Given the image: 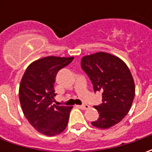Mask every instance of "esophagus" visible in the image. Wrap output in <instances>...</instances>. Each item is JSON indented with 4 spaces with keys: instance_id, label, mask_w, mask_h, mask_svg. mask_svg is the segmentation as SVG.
<instances>
[{
    "instance_id": "obj_1",
    "label": "esophagus",
    "mask_w": 152,
    "mask_h": 152,
    "mask_svg": "<svg viewBox=\"0 0 152 152\" xmlns=\"http://www.w3.org/2000/svg\"><path fill=\"white\" fill-rule=\"evenodd\" d=\"M80 109H82V110H85V109H88V108H90V106L89 105H86V104H84V105H80V106H78Z\"/></svg>"
}]
</instances>
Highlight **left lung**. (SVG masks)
I'll return each mask as SVG.
<instances>
[{
	"instance_id": "obj_1",
	"label": "left lung",
	"mask_w": 152,
	"mask_h": 152,
	"mask_svg": "<svg viewBox=\"0 0 152 152\" xmlns=\"http://www.w3.org/2000/svg\"><path fill=\"white\" fill-rule=\"evenodd\" d=\"M81 67L91 79L95 92H102V103L92 125L108 129L118 124L130 110L135 94L134 82L125 63L115 56L98 52L81 59Z\"/></svg>"
}]
</instances>
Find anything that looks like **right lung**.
<instances>
[{
    "instance_id": "1",
    "label": "right lung",
    "mask_w": 152,
    "mask_h": 152,
    "mask_svg": "<svg viewBox=\"0 0 152 152\" xmlns=\"http://www.w3.org/2000/svg\"><path fill=\"white\" fill-rule=\"evenodd\" d=\"M73 57L47 56L27 67L19 87L23 113L29 124L39 133L54 136L67 125L73 107L54 104V83L57 72L67 66Z\"/></svg>"
}]
</instances>
